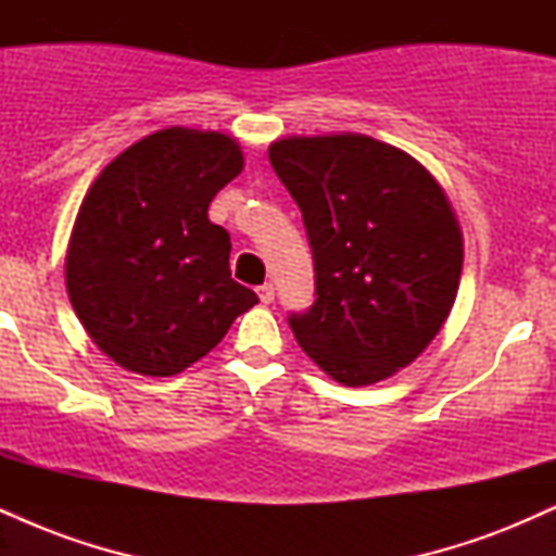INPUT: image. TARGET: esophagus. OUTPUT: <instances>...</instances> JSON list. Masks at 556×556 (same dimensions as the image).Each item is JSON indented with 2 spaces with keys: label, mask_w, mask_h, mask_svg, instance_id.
Listing matches in <instances>:
<instances>
[{
  "label": "esophagus",
  "mask_w": 556,
  "mask_h": 556,
  "mask_svg": "<svg viewBox=\"0 0 556 556\" xmlns=\"http://www.w3.org/2000/svg\"><path fill=\"white\" fill-rule=\"evenodd\" d=\"M256 292H258L261 303H264V305H269V303H271V300H274V287H271V285H261Z\"/></svg>",
  "instance_id": "1"
}]
</instances>
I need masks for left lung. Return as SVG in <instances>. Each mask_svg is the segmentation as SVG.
<instances>
[{
    "label": "left lung",
    "instance_id": "1",
    "mask_svg": "<svg viewBox=\"0 0 556 556\" xmlns=\"http://www.w3.org/2000/svg\"><path fill=\"white\" fill-rule=\"evenodd\" d=\"M269 162L308 232L316 300L290 314L300 348L344 387L389 379L429 348L463 271V232L442 185L368 136H290Z\"/></svg>",
    "mask_w": 556,
    "mask_h": 556
}]
</instances>
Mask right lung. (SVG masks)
Here are the masks:
<instances>
[{
    "label": "right lung",
    "mask_w": 556,
    "mask_h": 556,
    "mask_svg": "<svg viewBox=\"0 0 556 556\" xmlns=\"http://www.w3.org/2000/svg\"><path fill=\"white\" fill-rule=\"evenodd\" d=\"M240 172L235 138L167 127L125 149L88 188L65 282L83 329L117 366L180 374L258 303L229 271L227 229L208 222V203Z\"/></svg>",
    "instance_id": "right-lung-1"
}]
</instances>
